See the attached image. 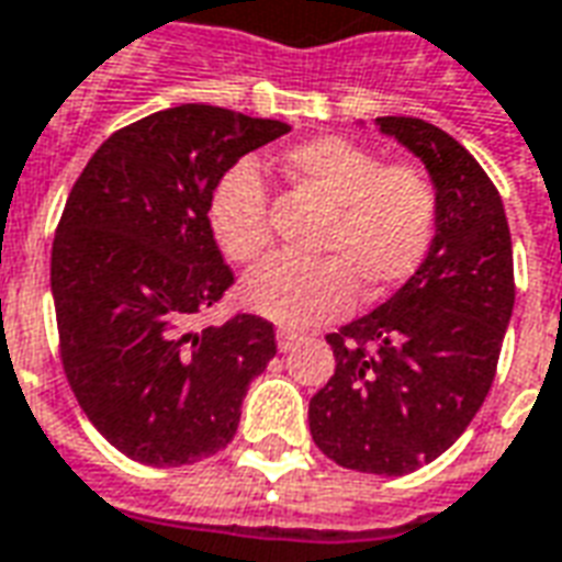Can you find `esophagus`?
I'll use <instances>...</instances> for the list:
<instances>
[{"mask_svg": "<svg viewBox=\"0 0 562 562\" xmlns=\"http://www.w3.org/2000/svg\"><path fill=\"white\" fill-rule=\"evenodd\" d=\"M297 342H301V334H297V330L277 328V346H280V352H292Z\"/></svg>", "mask_w": 562, "mask_h": 562, "instance_id": "obj_1", "label": "esophagus"}]
</instances>
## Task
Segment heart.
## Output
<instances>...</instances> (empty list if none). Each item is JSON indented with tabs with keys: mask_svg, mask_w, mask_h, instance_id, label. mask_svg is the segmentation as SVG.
<instances>
[{
	"mask_svg": "<svg viewBox=\"0 0 562 562\" xmlns=\"http://www.w3.org/2000/svg\"><path fill=\"white\" fill-rule=\"evenodd\" d=\"M282 171L330 207L318 237L328 258H268L244 282L246 306L285 328H313L346 316L358 285L385 297L422 268L439 220L434 180L415 165H382L373 149L325 135L282 153ZM210 232L237 265L270 244L268 195L252 161H234L207 198Z\"/></svg>",
	"mask_w": 562,
	"mask_h": 562,
	"instance_id": "b5f03b06",
	"label": "heart"
}]
</instances>
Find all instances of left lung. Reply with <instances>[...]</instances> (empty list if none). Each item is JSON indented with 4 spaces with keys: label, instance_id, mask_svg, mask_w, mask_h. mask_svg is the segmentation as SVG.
<instances>
[{
    "label": "left lung",
    "instance_id": "obj_1",
    "mask_svg": "<svg viewBox=\"0 0 562 562\" xmlns=\"http://www.w3.org/2000/svg\"><path fill=\"white\" fill-rule=\"evenodd\" d=\"M376 126L422 159L439 195L430 252L385 304L328 334L337 370L310 401L334 463L406 475L458 442L494 382L515 268L503 198L458 140L415 116Z\"/></svg>",
    "mask_w": 562,
    "mask_h": 562
}]
</instances>
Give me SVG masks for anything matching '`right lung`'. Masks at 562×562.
Listing matches in <instances>:
<instances>
[{
	"label": "right lung",
	"instance_id": "obj_1",
	"mask_svg": "<svg viewBox=\"0 0 562 562\" xmlns=\"http://www.w3.org/2000/svg\"><path fill=\"white\" fill-rule=\"evenodd\" d=\"M289 123L180 104L92 153L56 228L50 292L68 385L126 458L183 467L228 446L273 325L189 322L234 282L207 222L213 183Z\"/></svg>",
	"mask_w": 562,
	"mask_h": 562
}]
</instances>
